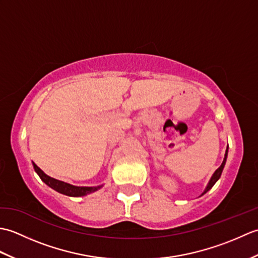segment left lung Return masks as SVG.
<instances>
[{
    "instance_id": "8db88e82",
    "label": "left lung",
    "mask_w": 258,
    "mask_h": 258,
    "mask_svg": "<svg viewBox=\"0 0 258 258\" xmlns=\"http://www.w3.org/2000/svg\"><path fill=\"white\" fill-rule=\"evenodd\" d=\"M227 153H228V145H227V149H226V152H225V157H224V160H223V163H222V165L218 167L216 171H215V173L213 174V176L211 177V179H210V182H208V184H207V186H206V188H205V190L203 191V194L202 195H204L205 193H207L208 190H210L213 186H214V184H215L218 179H220V177H221V175H222V172H223V168H224V166H225V163H226V158H227Z\"/></svg>"
}]
</instances>
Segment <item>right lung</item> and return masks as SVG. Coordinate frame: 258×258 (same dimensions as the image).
<instances>
[{
    "instance_id": "right-lung-1",
    "label": "right lung",
    "mask_w": 258,
    "mask_h": 258,
    "mask_svg": "<svg viewBox=\"0 0 258 258\" xmlns=\"http://www.w3.org/2000/svg\"><path fill=\"white\" fill-rule=\"evenodd\" d=\"M33 167H34L35 172L37 173L38 176H40V178L46 185L50 186V187L53 188L54 190L58 191V193L68 195V196H73V197L85 196L87 194L94 193V191L100 189L103 186V185H98V186H93V187H89V186H74V185H71L69 183L62 182V180H58V179L48 176V175H46L44 172H43L35 163H33Z\"/></svg>"
}]
</instances>
